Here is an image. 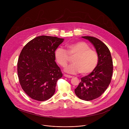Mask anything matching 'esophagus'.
I'll return each instance as SVG.
<instances>
[{
  "label": "esophagus",
  "mask_w": 129,
  "mask_h": 129,
  "mask_svg": "<svg viewBox=\"0 0 129 129\" xmlns=\"http://www.w3.org/2000/svg\"><path fill=\"white\" fill-rule=\"evenodd\" d=\"M64 76L66 77V78H72V76H69V75H66V74H64Z\"/></svg>",
  "instance_id": "34e87169"
}]
</instances>
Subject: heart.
Returning <instances> with one entry per match:
<instances>
[{
	"instance_id": "heart-1",
	"label": "heart",
	"mask_w": 129,
	"mask_h": 129,
	"mask_svg": "<svg viewBox=\"0 0 129 129\" xmlns=\"http://www.w3.org/2000/svg\"><path fill=\"white\" fill-rule=\"evenodd\" d=\"M67 51L63 48H58L55 51V57L58 64L63 67L67 66L72 58L73 63L67 66L65 71L71 74L80 72L85 75L92 72L99 62L97 52L90 49L85 42H77L66 45Z\"/></svg>"
}]
</instances>
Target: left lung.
Masks as SVG:
<instances>
[{
    "mask_svg": "<svg viewBox=\"0 0 129 129\" xmlns=\"http://www.w3.org/2000/svg\"><path fill=\"white\" fill-rule=\"evenodd\" d=\"M82 37L93 44L99 56L95 69L88 76L82 78L81 82L75 89L79 98L88 101L99 98L106 91L111 81L113 65L111 53L105 43L93 37Z\"/></svg>",
    "mask_w": 129,
    "mask_h": 129,
    "instance_id": "1",
    "label": "left lung"
}]
</instances>
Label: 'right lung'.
<instances>
[{"instance_id": "obj_1", "label": "right lung", "mask_w": 129, "mask_h": 129, "mask_svg": "<svg viewBox=\"0 0 129 129\" xmlns=\"http://www.w3.org/2000/svg\"><path fill=\"white\" fill-rule=\"evenodd\" d=\"M64 41L57 37L41 36L28 42L22 49L17 62L19 83L24 92L38 101L54 94L62 72L57 65L55 51Z\"/></svg>"}]
</instances>
